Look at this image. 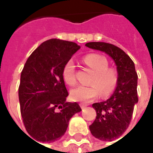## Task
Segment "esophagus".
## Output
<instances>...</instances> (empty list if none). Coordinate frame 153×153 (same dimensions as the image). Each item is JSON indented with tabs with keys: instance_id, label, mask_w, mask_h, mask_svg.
<instances>
[{
	"instance_id": "esophagus-1",
	"label": "esophagus",
	"mask_w": 153,
	"mask_h": 153,
	"mask_svg": "<svg viewBox=\"0 0 153 153\" xmlns=\"http://www.w3.org/2000/svg\"><path fill=\"white\" fill-rule=\"evenodd\" d=\"M80 106H81V108H82V109H84V108L87 106V105H84V104H80Z\"/></svg>"
}]
</instances>
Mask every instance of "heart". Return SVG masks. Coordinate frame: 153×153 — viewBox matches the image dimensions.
<instances>
[{"label":"heart","instance_id":"obj_1","mask_svg":"<svg viewBox=\"0 0 153 153\" xmlns=\"http://www.w3.org/2000/svg\"><path fill=\"white\" fill-rule=\"evenodd\" d=\"M83 62L94 71L91 79V86L80 85L70 90V98L83 103H88L99 96L106 97L115 91L119 82L117 70L109 66L106 57L100 54H88L83 57ZM62 79L64 82L73 86L76 83L75 65L72 60H69L62 69Z\"/></svg>","mask_w":153,"mask_h":153}]
</instances>
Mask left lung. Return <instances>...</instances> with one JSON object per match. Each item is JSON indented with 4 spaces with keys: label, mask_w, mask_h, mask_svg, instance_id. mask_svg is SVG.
<instances>
[{
    "label": "left lung",
    "mask_w": 153,
    "mask_h": 153,
    "mask_svg": "<svg viewBox=\"0 0 153 153\" xmlns=\"http://www.w3.org/2000/svg\"><path fill=\"white\" fill-rule=\"evenodd\" d=\"M85 46L104 51L116 65L119 82L112 96L102 102L93 103L95 120L89 126L91 134L102 141H112L120 137L129 125L134 107L138 102V74L134 61L125 51L113 44L93 42Z\"/></svg>",
    "instance_id": "8db88e82"
}]
</instances>
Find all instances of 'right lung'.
Here are the masks:
<instances>
[{"instance_id": "obj_1", "label": "right lung", "mask_w": 153, "mask_h": 153, "mask_svg": "<svg viewBox=\"0 0 153 153\" xmlns=\"http://www.w3.org/2000/svg\"><path fill=\"white\" fill-rule=\"evenodd\" d=\"M79 48L73 42L50 39L25 63L19 87L20 112L28 134L37 141L60 139L70 118L82 111L77 102H66L69 93L62 79L64 65Z\"/></svg>"}]
</instances>
